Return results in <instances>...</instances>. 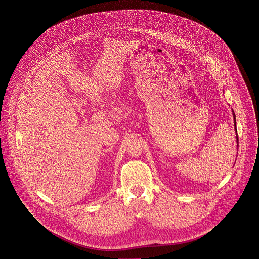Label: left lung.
<instances>
[{
  "label": "left lung",
  "mask_w": 259,
  "mask_h": 259,
  "mask_svg": "<svg viewBox=\"0 0 259 259\" xmlns=\"http://www.w3.org/2000/svg\"><path fill=\"white\" fill-rule=\"evenodd\" d=\"M233 117H234V120H235V115H234V112H233ZM234 124L236 125V122H234ZM235 132H237V130H236V126H235ZM236 142H237V144H238V136L236 137ZM237 148H238V146H237Z\"/></svg>",
  "instance_id": "left-lung-1"
}]
</instances>
